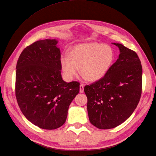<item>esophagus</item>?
I'll return each mask as SVG.
<instances>
[{
	"mask_svg": "<svg viewBox=\"0 0 156 156\" xmlns=\"http://www.w3.org/2000/svg\"><path fill=\"white\" fill-rule=\"evenodd\" d=\"M79 92L81 93H83L84 92V85H83V84H80Z\"/></svg>",
	"mask_w": 156,
	"mask_h": 156,
	"instance_id": "34e87169",
	"label": "esophagus"
}]
</instances>
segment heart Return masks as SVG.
Returning a JSON list of instances; mask_svg holds the SVG:
<instances>
[{"label": "heart", "instance_id": "1", "mask_svg": "<svg viewBox=\"0 0 156 156\" xmlns=\"http://www.w3.org/2000/svg\"><path fill=\"white\" fill-rule=\"evenodd\" d=\"M115 58L110 45L96 42L77 44L69 52V56L60 58L63 75L72 80L80 72L90 81H97L104 77L109 71Z\"/></svg>", "mask_w": 156, "mask_h": 156}]
</instances>
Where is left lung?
<instances>
[{
  "mask_svg": "<svg viewBox=\"0 0 156 156\" xmlns=\"http://www.w3.org/2000/svg\"><path fill=\"white\" fill-rule=\"evenodd\" d=\"M119 58L104 77L84 87L90 123L101 129L114 128L132 115L142 92L143 69L139 56L120 44Z\"/></svg>",
  "mask_w": 156,
  "mask_h": 156,
  "instance_id": "8db88e82",
  "label": "left lung"
}]
</instances>
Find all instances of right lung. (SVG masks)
Here are the masks:
<instances>
[{
	"instance_id": "right-lung-1",
	"label": "right lung",
	"mask_w": 156,
	"mask_h": 156,
	"mask_svg": "<svg viewBox=\"0 0 156 156\" xmlns=\"http://www.w3.org/2000/svg\"><path fill=\"white\" fill-rule=\"evenodd\" d=\"M58 40H39L23 51L16 66V96L21 112L31 123L55 129L67 119L68 108L79 92L77 81L61 75Z\"/></svg>"
}]
</instances>
